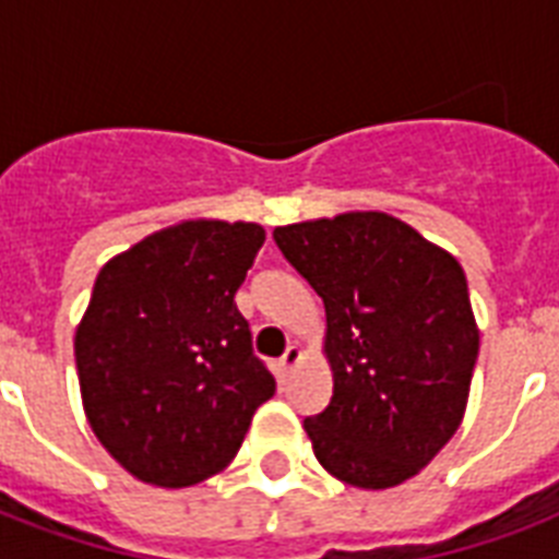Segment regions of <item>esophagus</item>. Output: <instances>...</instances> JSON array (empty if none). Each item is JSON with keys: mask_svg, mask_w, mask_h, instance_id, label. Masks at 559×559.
Masks as SVG:
<instances>
[{"mask_svg": "<svg viewBox=\"0 0 559 559\" xmlns=\"http://www.w3.org/2000/svg\"><path fill=\"white\" fill-rule=\"evenodd\" d=\"M298 362H301V348H298V345H289V348L284 350V357H281V368L289 371V368H296Z\"/></svg>", "mask_w": 559, "mask_h": 559, "instance_id": "1", "label": "esophagus"}]
</instances>
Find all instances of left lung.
<instances>
[{"instance_id":"1","label":"left lung","mask_w":559,"mask_h":559,"mask_svg":"<svg viewBox=\"0 0 559 559\" xmlns=\"http://www.w3.org/2000/svg\"><path fill=\"white\" fill-rule=\"evenodd\" d=\"M272 237L324 301L333 397L305 420L316 459L350 487L403 485L467 408L478 328L461 263L382 211L278 226Z\"/></svg>"}]
</instances>
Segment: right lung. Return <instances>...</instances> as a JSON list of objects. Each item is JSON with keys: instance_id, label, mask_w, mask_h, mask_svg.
I'll list each match as a JSON object with an SVG mask.
<instances>
[{"instance_id": "right-lung-1", "label": "right lung", "mask_w": 559, "mask_h": 559, "mask_svg": "<svg viewBox=\"0 0 559 559\" xmlns=\"http://www.w3.org/2000/svg\"><path fill=\"white\" fill-rule=\"evenodd\" d=\"M266 235L186 219L104 263L74 333L83 412L104 450L156 487L226 469L275 377L235 305Z\"/></svg>"}]
</instances>
